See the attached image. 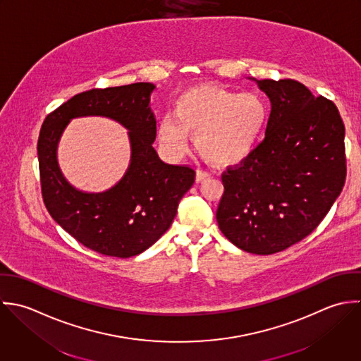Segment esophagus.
I'll list each match as a JSON object with an SVG mask.
<instances>
[{
  "label": "esophagus",
  "mask_w": 361,
  "mask_h": 361,
  "mask_svg": "<svg viewBox=\"0 0 361 361\" xmlns=\"http://www.w3.org/2000/svg\"><path fill=\"white\" fill-rule=\"evenodd\" d=\"M210 176H212V175H210L209 172L202 171V169H197V172H196V182H197V183H202V182L210 179Z\"/></svg>",
  "instance_id": "34e87169"
}]
</instances>
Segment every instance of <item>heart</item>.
Segmentation results:
<instances>
[{
  "instance_id": "b5f03b06",
  "label": "heart",
  "mask_w": 361,
  "mask_h": 361,
  "mask_svg": "<svg viewBox=\"0 0 361 361\" xmlns=\"http://www.w3.org/2000/svg\"><path fill=\"white\" fill-rule=\"evenodd\" d=\"M270 116L267 101L256 92L200 85L175 101L173 119L165 118L158 137L175 154H183L189 134L197 151L221 166L240 164L257 147Z\"/></svg>"
}]
</instances>
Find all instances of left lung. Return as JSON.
Masks as SVG:
<instances>
[{"label": "left lung", "instance_id": "left-lung-1", "mask_svg": "<svg viewBox=\"0 0 361 361\" xmlns=\"http://www.w3.org/2000/svg\"><path fill=\"white\" fill-rule=\"evenodd\" d=\"M255 81L270 99L263 141L223 173L221 233L242 250L271 255L304 240L346 180L345 124L335 104L294 80Z\"/></svg>", "mask_w": 361, "mask_h": 361}]
</instances>
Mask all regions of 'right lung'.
Returning a JSON list of instances; mask_svg holds the SVG:
<instances>
[{
	"label": "right lung",
	"mask_w": 361,
	"mask_h": 361,
	"mask_svg": "<svg viewBox=\"0 0 361 361\" xmlns=\"http://www.w3.org/2000/svg\"><path fill=\"white\" fill-rule=\"evenodd\" d=\"M154 90L151 82H135L78 94L51 112L40 128L37 158L47 212L71 237L106 256L131 257L159 240L195 182L192 168L165 164L152 147ZM85 116L108 117L129 130L130 164L116 185L99 194L74 188L56 161L62 131L70 120Z\"/></svg>",
	"instance_id": "obj_1"
}]
</instances>
